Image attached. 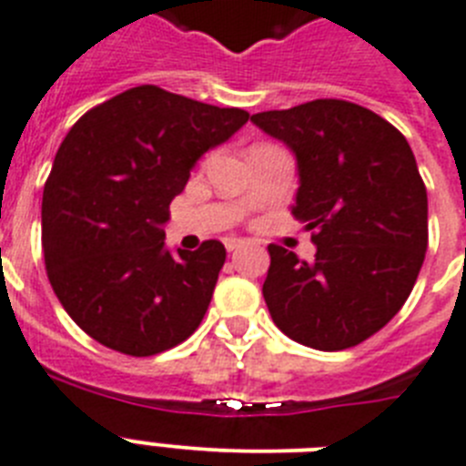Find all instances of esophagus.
<instances>
[{
    "mask_svg": "<svg viewBox=\"0 0 466 466\" xmlns=\"http://www.w3.org/2000/svg\"><path fill=\"white\" fill-rule=\"evenodd\" d=\"M224 245H226V249H228V252H236L238 248H242V240H240V238L228 236V238H224Z\"/></svg>",
    "mask_w": 466,
    "mask_h": 466,
    "instance_id": "esophagus-1",
    "label": "esophagus"
}]
</instances>
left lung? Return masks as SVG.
<instances>
[{
  "label": "left lung",
  "instance_id": "1",
  "mask_svg": "<svg viewBox=\"0 0 466 466\" xmlns=\"http://www.w3.org/2000/svg\"><path fill=\"white\" fill-rule=\"evenodd\" d=\"M298 159L293 217L314 261L268 245L264 299L274 324L314 350L355 348L390 321L417 283L429 199L412 147L395 126L345 99L252 114Z\"/></svg>",
  "mask_w": 466,
  "mask_h": 466
}]
</instances>
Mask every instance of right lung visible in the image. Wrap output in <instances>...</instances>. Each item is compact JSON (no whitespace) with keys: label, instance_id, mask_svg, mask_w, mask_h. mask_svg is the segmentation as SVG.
<instances>
[{"label":"right lung","instance_id":"obj_1","mask_svg":"<svg viewBox=\"0 0 466 466\" xmlns=\"http://www.w3.org/2000/svg\"><path fill=\"white\" fill-rule=\"evenodd\" d=\"M248 118L140 86L73 123L45 183L42 249L54 293L97 343L149 357L205 319L226 248L205 240L173 255L164 224L199 157Z\"/></svg>","mask_w":466,"mask_h":466}]
</instances>
